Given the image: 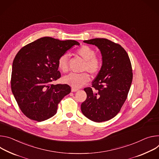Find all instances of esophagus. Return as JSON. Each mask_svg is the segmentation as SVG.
<instances>
[{
	"instance_id": "1",
	"label": "esophagus",
	"mask_w": 159,
	"mask_h": 159,
	"mask_svg": "<svg viewBox=\"0 0 159 159\" xmlns=\"http://www.w3.org/2000/svg\"><path fill=\"white\" fill-rule=\"evenodd\" d=\"M78 90V89H74V88H72V89H71V92H77Z\"/></svg>"
}]
</instances>
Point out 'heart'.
<instances>
[{
  "instance_id": "heart-1",
  "label": "heart",
  "mask_w": 159,
  "mask_h": 159,
  "mask_svg": "<svg viewBox=\"0 0 159 159\" xmlns=\"http://www.w3.org/2000/svg\"><path fill=\"white\" fill-rule=\"evenodd\" d=\"M76 54L85 61L83 71H88L91 75L96 76L100 71L102 67V61L95 56V51L88 45H83L76 50ZM69 55L67 53L61 55L58 59L57 65L63 73L68 70ZM90 81V76L86 73L81 74L70 73L63 78L64 83L75 89H78Z\"/></svg>"
}]
</instances>
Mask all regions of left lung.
<instances>
[{"instance_id": "8db88e82", "label": "left lung", "mask_w": 159, "mask_h": 159, "mask_svg": "<svg viewBox=\"0 0 159 159\" xmlns=\"http://www.w3.org/2000/svg\"><path fill=\"white\" fill-rule=\"evenodd\" d=\"M100 50L102 67L92 88H85L87 97L81 112L92 121L100 122L114 117L125 102L133 80L132 67L126 51L119 44L106 39L83 41Z\"/></svg>"}]
</instances>
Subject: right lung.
Wrapping results in <instances>:
<instances>
[{
	"label": "right lung",
	"mask_w": 159,
	"mask_h": 159,
	"mask_svg": "<svg viewBox=\"0 0 159 159\" xmlns=\"http://www.w3.org/2000/svg\"><path fill=\"white\" fill-rule=\"evenodd\" d=\"M75 45L80 43L46 37L17 52L12 63L11 90L21 111L29 119L41 122L54 116L59 103L70 92L68 84L52 82L61 76L58 59Z\"/></svg>",
	"instance_id": "right-lung-1"
}]
</instances>
